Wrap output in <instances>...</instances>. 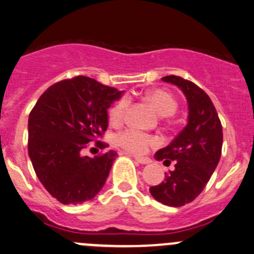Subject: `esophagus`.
Segmentation results:
<instances>
[{"label": "esophagus", "mask_w": 254, "mask_h": 254, "mask_svg": "<svg viewBox=\"0 0 254 254\" xmlns=\"http://www.w3.org/2000/svg\"><path fill=\"white\" fill-rule=\"evenodd\" d=\"M125 154H129V152H125ZM134 159L136 160L137 162H140V164H144V165H146V164H150V162H151V160H150L149 157H140V156H134Z\"/></svg>", "instance_id": "esophagus-1"}]
</instances>
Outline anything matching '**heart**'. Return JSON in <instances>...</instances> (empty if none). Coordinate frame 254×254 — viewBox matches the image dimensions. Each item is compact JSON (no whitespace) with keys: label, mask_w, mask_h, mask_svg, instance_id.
<instances>
[{"label":"heart","mask_w":254,"mask_h":254,"mask_svg":"<svg viewBox=\"0 0 254 254\" xmlns=\"http://www.w3.org/2000/svg\"><path fill=\"white\" fill-rule=\"evenodd\" d=\"M146 99L151 103L154 109L159 113L161 117H170L175 114L177 110V103L171 94L162 89H152L146 93ZM130 98L122 97L112 108L109 109V120L113 124H119L123 120L125 110L129 107ZM118 145L127 150L131 154H142L147 150L150 145L155 142L149 135L139 131L132 127L123 130L117 135Z\"/></svg>","instance_id":"heart-1"}]
</instances>
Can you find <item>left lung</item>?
<instances>
[{"label":"left lung","instance_id":"1","mask_svg":"<svg viewBox=\"0 0 254 254\" xmlns=\"http://www.w3.org/2000/svg\"><path fill=\"white\" fill-rule=\"evenodd\" d=\"M179 87L189 104L187 125L164 149L155 154L157 161L172 171L165 180L150 187L152 197L164 205L180 207L192 202L203 191L217 167L222 151V125L210 97L195 83L176 75L162 78Z\"/></svg>","mask_w":254,"mask_h":254}]
</instances>
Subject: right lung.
I'll return each instance as SVG.
<instances>
[{"label":"right lung","mask_w":254,"mask_h":254,"mask_svg":"<svg viewBox=\"0 0 254 254\" xmlns=\"http://www.w3.org/2000/svg\"><path fill=\"white\" fill-rule=\"evenodd\" d=\"M123 92L78 75L51 85L29 113L28 155L44 189L63 205L92 200L104 186L117 157L114 150L83 156L88 144L108 127V109Z\"/></svg>","instance_id":"obj_1"}]
</instances>
